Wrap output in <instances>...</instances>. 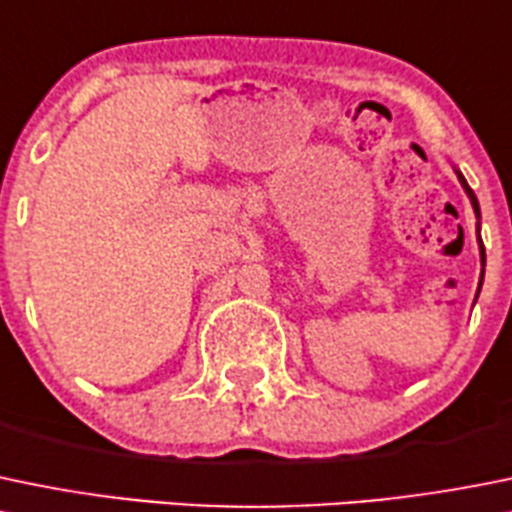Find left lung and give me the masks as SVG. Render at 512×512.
Instances as JSON below:
<instances>
[{
    "mask_svg": "<svg viewBox=\"0 0 512 512\" xmlns=\"http://www.w3.org/2000/svg\"><path fill=\"white\" fill-rule=\"evenodd\" d=\"M458 177H460V185H463V187H465V192H468L470 202H473V210H475V215H480V207H478V200H475L473 190H470V187H468V182H465V177L460 175V172H458ZM483 262H485V252H483Z\"/></svg>",
    "mask_w": 512,
    "mask_h": 512,
    "instance_id": "obj_1",
    "label": "left lung"
}]
</instances>
